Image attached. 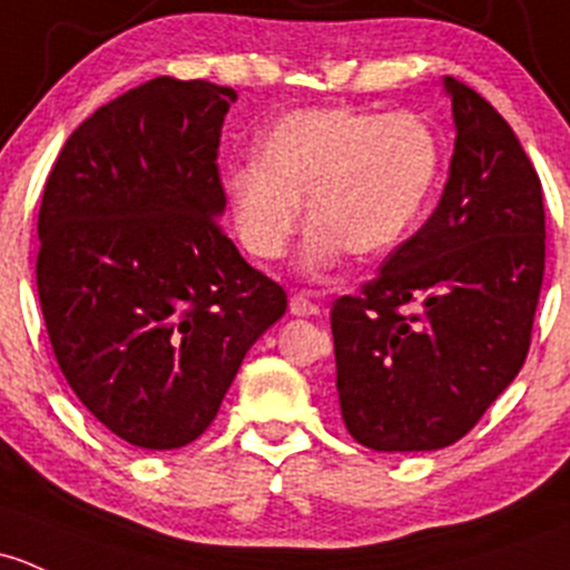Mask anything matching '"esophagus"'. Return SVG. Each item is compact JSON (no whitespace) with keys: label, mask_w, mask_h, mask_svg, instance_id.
I'll use <instances>...</instances> for the list:
<instances>
[{"label":"esophagus","mask_w":570,"mask_h":570,"mask_svg":"<svg viewBox=\"0 0 570 570\" xmlns=\"http://www.w3.org/2000/svg\"><path fill=\"white\" fill-rule=\"evenodd\" d=\"M289 314L292 316H320L322 308L314 301H308L303 292H297V295L289 297Z\"/></svg>","instance_id":"1"}]
</instances>
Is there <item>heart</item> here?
<instances>
[{
	"label": "heart",
	"mask_w": 570,
	"mask_h": 570,
	"mask_svg": "<svg viewBox=\"0 0 570 570\" xmlns=\"http://www.w3.org/2000/svg\"><path fill=\"white\" fill-rule=\"evenodd\" d=\"M440 166V136L417 114L305 109L262 139L259 164L229 171L226 196L256 259L286 254L305 199L311 232L303 262L308 273H325L341 250L371 259L410 235Z\"/></svg>",
	"instance_id": "obj_1"
}]
</instances>
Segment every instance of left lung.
Returning a JSON list of instances; mask_svg holds the SVG:
<instances>
[{
	"label": "left lung",
	"mask_w": 570,
	"mask_h": 570,
	"mask_svg": "<svg viewBox=\"0 0 570 570\" xmlns=\"http://www.w3.org/2000/svg\"><path fill=\"white\" fill-rule=\"evenodd\" d=\"M445 89L456 147L440 205L331 311L341 417L371 451L453 445L530 350L547 265L541 179L487 98L451 76Z\"/></svg>",
	"instance_id": "obj_1"
}]
</instances>
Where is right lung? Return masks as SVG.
<instances>
[{"instance_id": "1", "label": "right lung", "mask_w": 570, "mask_h": 570, "mask_svg": "<svg viewBox=\"0 0 570 570\" xmlns=\"http://www.w3.org/2000/svg\"><path fill=\"white\" fill-rule=\"evenodd\" d=\"M237 92L171 76L70 134L38 215V295L65 380L111 434L175 451L207 431L286 292L220 229Z\"/></svg>"}]
</instances>
